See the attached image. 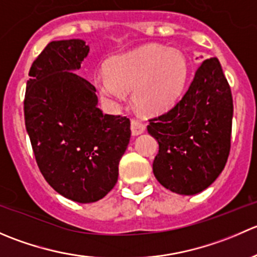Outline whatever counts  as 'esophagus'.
<instances>
[{"instance_id":"obj_1","label":"esophagus","mask_w":257,"mask_h":257,"mask_svg":"<svg viewBox=\"0 0 257 257\" xmlns=\"http://www.w3.org/2000/svg\"><path fill=\"white\" fill-rule=\"evenodd\" d=\"M131 131L133 136H139V134H142L145 131V125L142 121L133 119L131 121Z\"/></svg>"}]
</instances>
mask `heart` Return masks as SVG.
I'll list each match as a JSON object with an SVG mask.
<instances>
[{
	"mask_svg": "<svg viewBox=\"0 0 257 257\" xmlns=\"http://www.w3.org/2000/svg\"><path fill=\"white\" fill-rule=\"evenodd\" d=\"M190 67L177 48L149 45L113 57L94 84L104 97L121 98L132 90L134 105L144 112H162L174 104L188 83Z\"/></svg>",
	"mask_w": 257,
	"mask_h": 257,
	"instance_id": "obj_1",
	"label": "heart"
}]
</instances>
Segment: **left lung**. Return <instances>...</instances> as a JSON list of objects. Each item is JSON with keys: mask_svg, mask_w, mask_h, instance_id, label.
<instances>
[{"mask_svg": "<svg viewBox=\"0 0 257 257\" xmlns=\"http://www.w3.org/2000/svg\"><path fill=\"white\" fill-rule=\"evenodd\" d=\"M234 104L217 58L205 59L185 94L168 112L149 119L159 153L153 173L164 188L194 195L221 174L230 153Z\"/></svg>", "mask_w": 257, "mask_h": 257, "instance_id": "left-lung-1", "label": "left lung"}]
</instances>
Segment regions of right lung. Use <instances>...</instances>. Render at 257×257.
Returning <instances> with one entry per match:
<instances>
[{
    "label": "right lung",
    "mask_w": 257,
    "mask_h": 257,
    "mask_svg": "<svg viewBox=\"0 0 257 257\" xmlns=\"http://www.w3.org/2000/svg\"><path fill=\"white\" fill-rule=\"evenodd\" d=\"M89 53L82 40L52 41L31 66L25 123L46 181L69 200L104 198L118 180L131 139L126 116L103 114L94 85L76 71Z\"/></svg>",
    "instance_id": "add662e5"
}]
</instances>
